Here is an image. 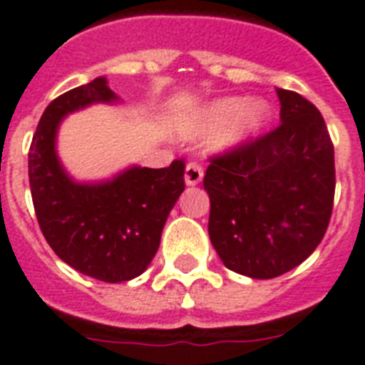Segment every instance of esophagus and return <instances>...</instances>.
Returning <instances> with one entry per match:
<instances>
[{
    "instance_id": "esophagus-1",
    "label": "esophagus",
    "mask_w": 365,
    "mask_h": 365,
    "mask_svg": "<svg viewBox=\"0 0 365 365\" xmlns=\"http://www.w3.org/2000/svg\"><path fill=\"white\" fill-rule=\"evenodd\" d=\"M201 179H203V168H201L197 162H190V164H186V170H185L186 185L188 186L200 185Z\"/></svg>"
}]
</instances>
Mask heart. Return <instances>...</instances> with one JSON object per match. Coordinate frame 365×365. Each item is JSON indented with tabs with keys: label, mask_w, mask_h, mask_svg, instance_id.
<instances>
[{
	"label": "heart",
	"mask_w": 365,
	"mask_h": 365,
	"mask_svg": "<svg viewBox=\"0 0 365 365\" xmlns=\"http://www.w3.org/2000/svg\"><path fill=\"white\" fill-rule=\"evenodd\" d=\"M270 110L263 101H250L242 104V98L237 96L222 98L201 111L192 126V134H210L227 122L228 125L225 124L226 126L220 130L216 143L222 147H235L254 138L267 125Z\"/></svg>",
	"instance_id": "heart-1"
}]
</instances>
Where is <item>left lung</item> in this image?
Returning <instances> with one entry per match:
<instances>
[{
    "label": "left lung",
    "mask_w": 365,
    "mask_h": 365,
    "mask_svg": "<svg viewBox=\"0 0 365 365\" xmlns=\"http://www.w3.org/2000/svg\"><path fill=\"white\" fill-rule=\"evenodd\" d=\"M279 125L209 158V237L233 272L270 279L306 261L330 224L334 143L321 111L278 89Z\"/></svg>",
    "instance_id": "obj_1"
}]
</instances>
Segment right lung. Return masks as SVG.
<instances>
[{
	"instance_id": "1",
	"label": "right lung",
	"mask_w": 365,
	"mask_h": 365,
	"mask_svg": "<svg viewBox=\"0 0 365 365\" xmlns=\"http://www.w3.org/2000/svg\"><path fill=\"white\" fill-rule=\"evenodd\" d=\"M115 95L106 78L53 98L29 147V186L38 225L50 248L78 272L106 284L140 276L160 246L165 220L185 190V160L170 168H132L104 185H76L56 156L63 117Z\"/></svg>"
}]
</instances>
